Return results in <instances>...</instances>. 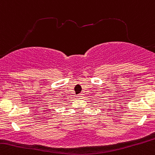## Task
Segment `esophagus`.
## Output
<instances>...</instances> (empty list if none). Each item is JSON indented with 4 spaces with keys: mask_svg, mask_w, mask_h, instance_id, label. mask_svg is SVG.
I'll use <instances>...</instances> for the list:
<instances>
[{
    "mask_svg": "<svg viewBox=\"0 0 155 155\" xmlns=\"http://www.w3.org/2000/svg\"><path fill=\"white\" fill-rule=\"evenodd\" d=\"M82 96H83V94L82 93H80V94H78L77 97H78V98H82Z\"/></svg>",
    "mask_w": 155,
    "mask_h": 155,
    "instance_id": "esophagus-1",
    "label": "esophagus"
}]
</instances>
